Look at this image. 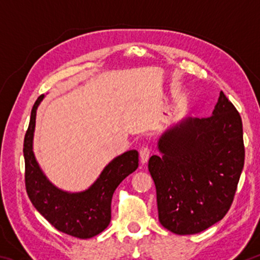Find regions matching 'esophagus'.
Returning <instances> with one entry per match:
<instances>
[{"label": "esophagus", "instance_id": "1", "mask_svg": "<svg viewBox=\"0 0 260 260\" xmlns=\"http://www.w3.org/2000/svg\"><path fill=\"white\" fill-rule=\"evenodd\" d=\"M149 157H150V150H149L148 147H142L140 149V160L141 164L144 165L147 164L149 160Z\"/></svg>", "mask_w": 260, "mask_h": 260}]
</instances>
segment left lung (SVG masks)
Masks as SVG:
<instances>
[{"label": "left lung", "instance_id": "8db88e82", "mask_svg": "<svg viewBox=\"0 0 260 260\" xmlns=\"http://www.w3.org/2000/svg\"><path fill=\"white\" fill-rule=\"evenodd\" d=\"M149 159L159 222L178 235L197 234L230 210L244 165L240 113L220 91L212 116L186 117L164 131Z\"/></svg>", "mask_w": 260, "mask_h": 260}]
</instances>
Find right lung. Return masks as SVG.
<instances>
[{"mask_svg": "<svg viewBox=\"0 0 260 260\" xmlns=\"http://www.w3.org/2000/svg\"><path fill=\"white\" fill-rule=\"evenodd\" d=\"M43 99L41 95L33 105L24 140L26 191L34 208L59 232L90 239L109 226L113 192L138 169L139 152L128 150L113 158L86 190L70 192L56 187L43 173L33 151L37 111Z\"/></svg>", "mask_w": 260, "mask_h": 260, "instance_id": "add662e5", "label": "right lung"}]
</instances>
